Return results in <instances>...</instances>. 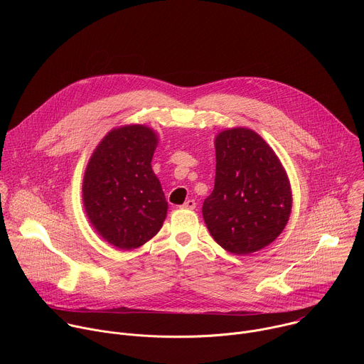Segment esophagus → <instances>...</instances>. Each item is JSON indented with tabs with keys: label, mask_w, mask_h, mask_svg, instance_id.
Returning <instances> with one entry per match:
<instances>
[{
	"label": "esophagus",
	"mask_w": 364,
	"mask_h": 364,
	"mask_svg": "<svg viewBox=\"0 0 364 364\" xmlns=\"http://www.w3.org/2000/svg\"><path fill=\"white\" fill-rule=\"evenodd\" d=\"M181 207H183V209H188V210H194V209H196V201H194V200H191V198H190V200H187V201H186V203H184V204H183V205H181Z\"/></svg>",
	"instance_id": "34e87169"
}]
</instances>
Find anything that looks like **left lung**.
<instances>
[{"label": "left lung", "mask_w": 364, "mask_h": 364, "mask_svg": "<svg viewBox=\"0 0 364 364\" xmlns=\"http://www.w3.org/2000/svg\"><path fill=\"white\" fill-rule=\"evenodd\" d=\"M216 177L203 203V219L228 252L249 255L271 245L292 209L287 171L269 144L249 128H229L215 138Z\"/></svg>", "instance_id": "obj_1"}]
</instances>
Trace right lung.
Here are the masks:
<instances>
[{"label":"right lung","mask_w":364,"mask_h":364,"mask_svg":"<svg viewBox=\"0 0 364 364\" xmlns=\"http://www.w3.org/2000/svg\"><path fill=\"white\" fill-rule=\"evenodd\" d=\"M159 135L131 124L97 144L85 170L82 197L89 223L112 246L131 250L160 232L168 203L151 161Z\"/></svg>","instance_id":"add662e5"}]
</instances>
